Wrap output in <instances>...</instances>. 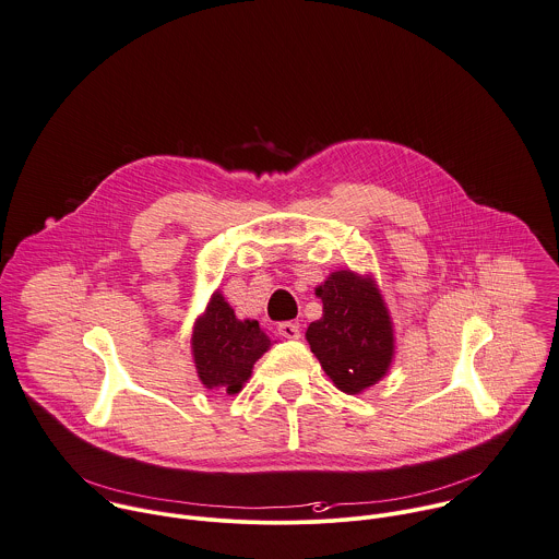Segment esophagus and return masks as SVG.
I'll use <instances>...</instances> for the list:
<instances>
[{
    "mask_svg": "<svg viewBox=\"0 0 559 559\" xmlns=\"http://www.w3.org/2000/svg\"><path fill=\"white\" fill-rule=\"evenodd\" d=\"M278 335L285 340H300V326L294 322H283L278 324Z\"/></svg>",
    "mask_w": 559,
    "mask_h": 559,
    "instance_id": "esophagus-1",
    "label": "esophagus"
}]
</instances>
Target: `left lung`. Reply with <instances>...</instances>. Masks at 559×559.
I'll return each mask as SVG.
<instances>
[{"label":"left lung","instance_id":"left-lung-1","mask_svg":"<svg viewBox=\"0 0 559 559\" xmlns=\"http://www.w3.org/2000/svg\"><path fill=\"white\" fill-rule=\"evenodd\" d=\"M322 318L307 329L311 353L329 379L346 394L379 383L394 359V326L385 300L370 276L333 272L318 289Z\"/></svg>","mask_w":559,"mask_h":559}]
</instances>
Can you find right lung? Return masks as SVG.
<instances>
[{"instance_id": "add662e5", "label": "right lung", "mask_w": 559, "mask_h": 559, "mask_svg": "<svg viewBox=\"0 0 559 559\" xmlns=\"http://www.w3.org/2000/svg\"><path fill=\"white\" fill-rule=\"evenodd\" d=\"M272 346L257 320H237L219 289L193 324L191 353L198 377L206 390L239 394L257 359Z\"/></svg>"}]
</instances>
